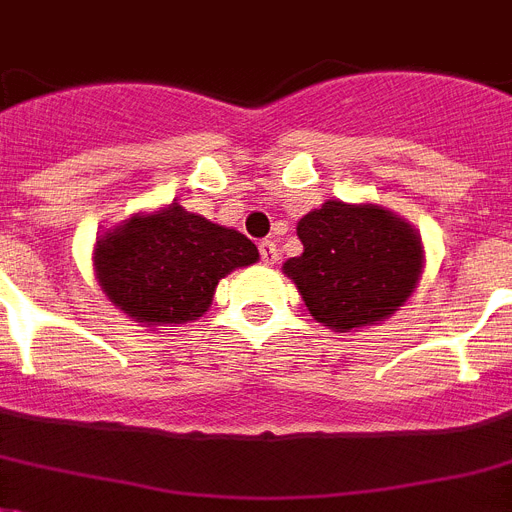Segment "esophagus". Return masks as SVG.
I'll return each mask as SVG.
<instances>
[{
  "mask_svg": "<svg viewBox=\"0 0 512 512\" xmlns=\"http://www.w3.org/2000/svg\"><path fill=\"white\" fill-rule=\"evenodd\" d=\"M259 253L264 264H277V259H280V251H277V246H274L272 240H261Z\"/></svg>",
  "mask_w": 512,
  "mask_h": 512,
  "instance_id": "obj_1",
  "label": "esophagus"
}]
</instances>
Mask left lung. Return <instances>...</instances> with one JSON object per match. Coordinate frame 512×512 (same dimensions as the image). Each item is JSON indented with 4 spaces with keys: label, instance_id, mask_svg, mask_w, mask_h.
I'll return each mask as SVG.
<instances>
[{
    "label": "left lung",
    "instance_id": "1",
    "mask_svg": "<svg viewBox=\"0 0 512 512\" xmlns=\"http://www.w3.org/2000/svg\"><path fill=\"white\" fill-rule=\"evenodd\" d=\"M301 256L282 264L308 314L335 332H361L400 311L424 272L411 222L379 204L324 201L298 222Z\"/></svg>",
    "mask_w": 512,
    "mask_h": 512
}]
</instances>
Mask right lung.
I'll return each instance as SVG.
<instances>
[{
    "label": "right lung",
    "instance_id": "1",
    "mask_svg": "<svg viewBox=\"0 0 512 512\" xmlns=\"http://www.w3.org/2000/svg\"><path fill=\"white\" fill-rule=\"evenodd\" d=\"M259 261L243 232L180 204L135 211L94 246V274L114 308L141 327H177L209 311L219 280Z\"/></svg>",
    "mask_w": 512,
    "mask_h": 512
}]
</instances>
